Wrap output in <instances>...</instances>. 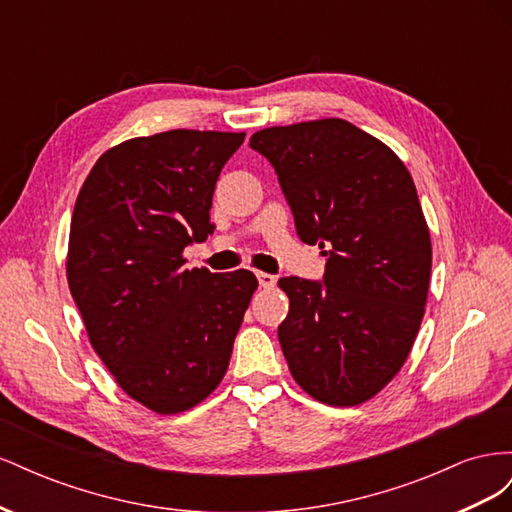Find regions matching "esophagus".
<instances>
[{
  "mask_svg": "<svg viewBox=\"0 0 512 512\" xmlns=\"http://www.w3.org/2000/svg\"><path fill=\"white\" fill-rule=\"evenodd\" d=\"M256 277H258V284H260L262 288H273L275 282H277L275 275L265 273V271H256Z\"/></svg>",
  "mask_w": 512,
  "mask_h": 512,
  "instance_id": "1",
  "label": "esophagus"
}]
</instances>
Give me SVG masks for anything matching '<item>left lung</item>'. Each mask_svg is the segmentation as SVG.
<instances>
[{
	"label": "left lung",
	"instance_id": "1",
	"mask_svg": "<svg viewBox=\"0 0 512 512\" xmlns=\"http://www.w3.org/2000/svg\"><path fill=\"white\" fill-rule=\"evenodd\" d=\"M297 235L327 256L322 282L282 277L277 329L292 378L329 406H356L406 363L425 314L431 239L395 153L346 119L260 130Z\"/></svg>",
	"mask_w": 512,
	"mask_h": 512
}]
</instances>
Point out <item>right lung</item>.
<instances>
[{
  "label": "right lung",
  "instance_id": "1",
  "mask_svg": "<svg viewBox=\"0 0 512 512\" xmlns=\"http://www.w3.org/2000/svg\"><path fill=\"white\" fill-rule=\"evenodd\" d=\"M243 132L168 130L102 153L76 198L68 286L117 384L158 414L190 410L228 369L258 280L185 269L213 232L211 200Z\"/></svg>",
  "mask_w": 512,
  "mask_h": 512
}]
</instances>
